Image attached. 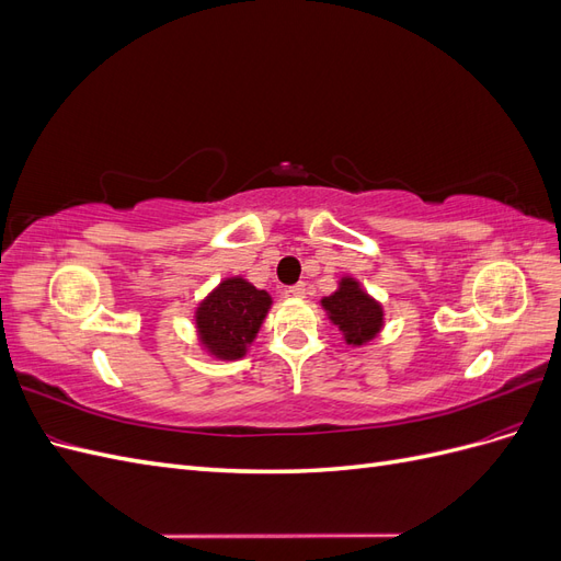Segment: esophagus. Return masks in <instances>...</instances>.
I'll return each instance as SVG.
<instances>
[{
	"label": "esophagus",
	"mask_w": 561,
	"mask_h": 561,
	"mask_svg": "<svg viewBox=\"0 0 561 561\" xmlns=\"http://www.w3.org/2000/svg\"><path fill=\"white\" fill-rule=\"evenodd\" d=\"M287 293H290V295L297 297V299H301V297H307V285L297 283V285H293V287H287Z\"/></svg>",
	"instance_id": "34e87169"
}]
</instances>
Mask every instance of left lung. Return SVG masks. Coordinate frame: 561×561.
<instances>
[{
	"instance_id": "8db88e82",
	"label": "left lung",
	"mask_w": 561,
	"mask_h": 561,
	"mask_svg": "<svg viewBox=\"0 0 561 561\" xmlns=\"http://www.w3.org/2000/svg\"><path fill=\"white\" fill-rule=\"evenodd\" d=\"M322 311L328 313L332 325L342 332V339L348 346H367L383 330V307L381 301L371 297L358 278L342 276L336 290L320 299Z\"/></svg>"
}]
</instances>
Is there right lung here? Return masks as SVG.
I'll list each match as a JSON object with an SVG mask.
<instances>
[{"label": "right lung", "instance_id": "1", "mask_svg": "<svg viewBox=\"0 0 561 561\" xmlns=\"http://www.w3.org/2000/svg\"><path fill=\"white\" fill-rule=\"evenodd\" d=\"M274 299L243 276L219 280L196 304L198 346L217 360H241L260 334Z\"/></svg>", "mask_w": 561, "mask_h": 561}]
</instances>
